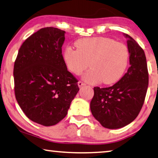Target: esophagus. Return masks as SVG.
<instances>
[{
	"mask_svg": "<svg viewBox=\"0 0 158 158\" xmlns=\"http://www.w3.org/2000/svg\"><path fill=\"white\" fill-rule=\"evenodd\" d=\"M84 85H85V83H84L83 81H79L78 82V86H79V87H81L82 86H84Z\"/></svg>",
	"mask_w": 158,
	"mask_h": 158,
	"instance_id": "1",
	"label": "esophagus"
}]
</instances>
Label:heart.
I'll return each mask as SVG.
<instances>
[{
    "label": "heart",
    "mask_w": 158,
    "mask_h": 158,
    "mask_svg": "<svg viewBox=\"0 0 158 158\" xmlns=\"http://www.w3.org/2000/svg\"><path fill=\"white\" fill-rule=\"evenodd\" d=\"M77 49L66 48L63 58L72 74L80 75L90 66L84 79L91 84L115 83L128 67L130 52L126 44L103 37H87L75 42Z\"/></svg>",
    "instance_id": "1"
}]
</instances>
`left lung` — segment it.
Wrapping results in <instances>:
<instances>
[{
    "label": "left lung",
    "mask_w": 158,
    "mask_h": 158,
    "mask_svg": "<svg viewBox=\"0 0 158 158\" xmlns=\"http://www.w3.org/2000/svg\"><path fill=\"white\" fill-rule=\"evenodd\" d=\"M130 52V67L114 86L94 88L90 103L94 117L109 129L124 127L139 114L148 86V71L144 50L133 37L126 35Z\"/></svg>",
    "instance_id": "obj_1"
}]
</instances>
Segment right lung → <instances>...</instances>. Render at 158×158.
Wrapping results in <instances>:
<instances>
[{"label": "right lung", "instance_id": "obj_1", "mask_svg": "<svg viewBox=\"0 0 158 158\" xmlns=\"http://www.w3.org/2000/svg\"><path fill=\"white\" fill-rule=\"evenodd\" d=\"M64 33L53 27L39 30L23 42L14 64L16 100L28 118L44 126L67 116L79 90L62 54Z\"/></svg>", "mask_w": 158, "mask_h": 158}]
</instances>
